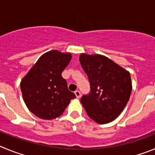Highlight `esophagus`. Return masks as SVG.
<instances>
[{"label":"esophagus","mask_w":155,"mask_h":155,"mask_svg":"<svg viewBox=\"0 0 155 155\" xmlns=\"http://www.w3.org/2000/svg\"><path fill=\"white\" fill-rule=\"evenodd\" d=\"M74 94H75V95H76V97L78 98H79L81 97V92H80V91H79V90H76V91H74Z\"/></svg>","instance_id":"obj_1"}]
</instances>
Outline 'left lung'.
Masks as SVG:
<instances>
[{
    "label": "left lung",
    "mask_w": 155,
    "mask_h": 155,
    "mask_svg": "<svg viewBox=\"0 0 155 155\" xmlns=\"http://www.w3.org/2000/svg\"><path fill=\"white\" fill-rule=\"evenodd\" d=\"M79 60L90 83V92L81 98L82 105L98 124L112 122L120 116L130 96V74L105 56L81 53Z\"/></svg>",
    "instance_id": "left-lung-1"
}]
</instances>
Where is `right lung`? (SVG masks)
I'll list each match as a JSON object with an SVG mask.
<instances>
[{
  "label": "right lung",
  "mask_w": 155,
  "mask_h": 155,
  "mask_svg": "<svg viewBox=\"0 0 155 155\" xmlns=\"http://www.w3.org/2000/svg\"><path fill=\"white\" fill-rule=\"evenodd\" d=\"M71 60L70 53L51 50L41 56L21 81L23 99L31 113L42 120H53L64 113L71 99L61 73Z\"/></svg>",
  "instance_id": "right-lung-1"
}]
</instances>
